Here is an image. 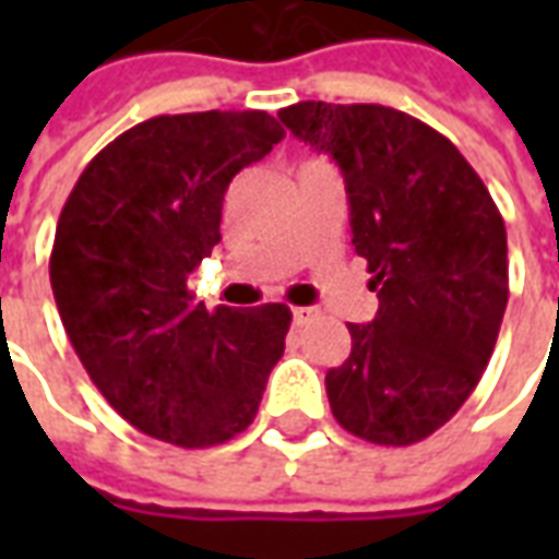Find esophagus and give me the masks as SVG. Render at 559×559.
Listing matches in <instances>:
<instances>
[{
    "instance_id": "34e87169",
    "label": "esophagus",
    "mask_w": 559,
    "mask_h": 559,
    "mask_svg": "<svg viewBox=\"0 0 559 559\" xmlns=\"http://www.w3.org/2000/svg\"><path fill=\"white\" fill-rule=\"evenodd\" d=\"M317 317H320V308H302V305L293 308V323H296V326H305V323H311Z\"/></svg>"
}]
</instances>
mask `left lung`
<instances>
[{
	"label": "left lung",
	"mask_w": 559,
	"mask_h": 559,
	"mask_svg": "<svg viewBox=\"0 0 559 559\" xmlns=\"http://www.w3.org/2000/svg\"><path fill=\"white\" fill-rule=\"evenodd\" d=\"M278 119L344 173L353 245L380 299L329 368L332 416L368 443H419L491 359L509 302L503 215L455 143L401 110L299 102Z\"/></svg>",
	"instance_id": "obj_1"
}]
</instances>
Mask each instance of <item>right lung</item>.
<instances>
[{
  "label": "right lung",
  "mask_w": 559,
  "mask_h": 559,
  "mask_svg": "<svg viewBox=\"0 0 559 559\" xmlns=\"http://www.w3.org/2000/svg\"><path fill=\"white\" fill-rule=\"evenodd\" d=\"M281 138L263 110L155 116L107 143L62 206L50 251L62 326L110 407L155 440H233L284 356L287 305L206 311L188 290L221 242L227 185Z\"/></svg>",
  "instance_id": "obj_1"
}]
</instances>
